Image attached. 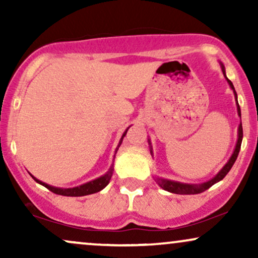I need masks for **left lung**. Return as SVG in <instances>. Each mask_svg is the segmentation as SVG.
<instances>
[{
	"label": "left lung",
	"instance_id": "obj_1",
	"mask_svg": "<svg viewBox=\"0 0 258 258\" xmlns=\"http://www.w3.org/2000/svg\"><path fill=\"white\" fill-rule=\"evenodd\" d=\"M220 64H221L222 73H223V75H224V78H226V80H227L228 85H229V87L233 90L234 97H235V102H236V110H238L239 117H240V119H241V111H240V106H239V103H238V96H236L235 88H234L232 81H230V80L227 78L226 69H224V65L222 64L221 61H220ZM148 142H149L150 154H152V155H153L152 142H150V139H148ZM241 142H242V126H241V122H240V125H239V127H238V141H236L235 148H234V152L232 154V156H230L229 160H228L227 164L221 168L220 172L216 174L215 177H212L211 179L207 180V182H204V183H182V182H178V180H171V179H166V178H161V177H156V178H155L156 183H158L159 186H161V188L164 189V190H167V191H170V193H173V194L190 195V194L203 193V191H205L206 189H209L210 186H212L214 184H216V183H217V182H220V180L223 179L224 177H226V174L229 172L230 168L233 167L234 162H235L236 158H238L239 152H240Z\"/></svg>",
	"mask_w": 258,
	"mask_h": 258
}]
</instances>
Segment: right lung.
I'll return each mask as SVG.
<instances>
[{
	"label": "right lung",
	"instance_id": "right-lung-1",
	"mask_svg": "<svg viewBox=\"0 0 258 258\" xmlns=\"http://www.w3.org/2000/svg\"><path fill=\"white\" fill-rule=\"evenodd\" d=\"M128 128H130V127H127L126 131L122 133V136H121V139H120L119 144H117L116 149H115V154H116L117 150H119L121 143H122V139L126 136V133H127V131H128ZM114 159H115V155H114ZM112 172H114V160H112V164H111L110 168H109V170H108V172L103 174V176L98 177V178H96V179H93V180H90V182L85 183V184H81V185H79V186H74V188H58V186L49 185V184H47V183L42 182V180L37 179L36 177H34V176H32V174H31V177L35 180H36L38 184L46 186L47 189H49V190L53 191V193H54V194L64 195V197H85V195L98 193V191L102 190V189H104L105 186L109 184V182H110Z\"/></svg>",
	"mask_w": 258,
	"mask_h": 258
}]
</instances>
